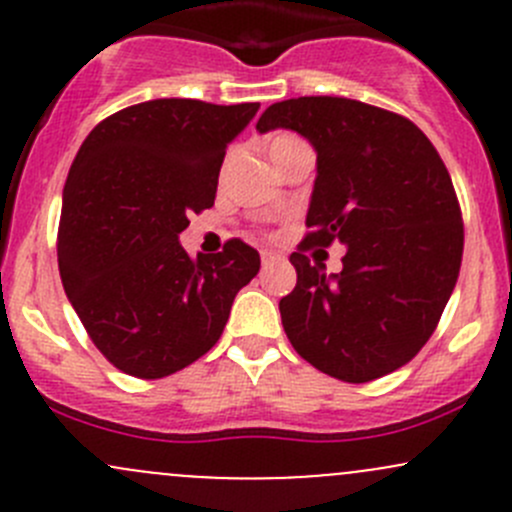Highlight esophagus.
<instances>
[{"label": "esophagus", "mask_w": 512, "mask_h": 512, "mask_svg": "<svg viewBox=\"0 0 512 512\" xmlns=\"http://www.w3.org/2000/svg\"><path fill=\"white\" fill-rule=\"evenodd\" d=\"M260 257H262V265H275L277 260H282V255H277V252H272V250H262L260 252Z\"/></svg>", "instance_id": "esophagus-1"}]
</instances>
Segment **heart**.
I'll return each instance as SVG.
<instances>
[{
    "mask_svg": "<svg viewBox=\"0 0 512 512\" xmlns=\"http://www.w3.org/2000/svg\"><path fill=\"white\" fill-rule=\"evenodd\" d=\"M304 141H299L297 136H292V133H277V136L267 138L265 148H267V156H270L272 163H277L280 158H285L292 148L302 146Z\"/></svg>",
    "mask_w": 512,
    "mask_h": 512,
    "instance_id": "obj_1",
    "label": "heart"
}]
</instances>
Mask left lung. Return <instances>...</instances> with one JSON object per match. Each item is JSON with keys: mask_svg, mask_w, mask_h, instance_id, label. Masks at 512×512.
<instances>
[{"mask_svg": "<svg viewBox=\"0 0 512 512\" xmlns=\"http://www.w3.org/2000/svg\"><path fill=\"white\" fill-rule=\"evenodd\" d=\"M275 128L317 153L309 232L289 255L297 287L280 299L287 339L334 379L391 374L421 352L456 287L463 220L451 175L409 118L352 98L272 103L257 131ZM332 241L348 252L327 276L303 252Z\"/></svg>", "mask_w": 512, "mask_h": 512, "instance_id": "obj_1", "label": "left lung"}]
</instances>
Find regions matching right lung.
Instances as JSON below:
<instances>
[{"label": "right lung", "mask_w": 512, "mask_h": 512, "mask_svg": "<svg viewBox=\"0 0 512 512\" xmlns=\"http://www.w3.org/2000/svg\"><path fill=\"white\" fill-rule=\"evenodd\" d=\"M260 103L156 98L86 136L64 185L59 272L98 352L138 379H163L223 334L260 255L230 240L218 255L180 245L188 215L213 208L227 143Z\"/></svg>", "instance_id": "obj_1"}]
</instances>
